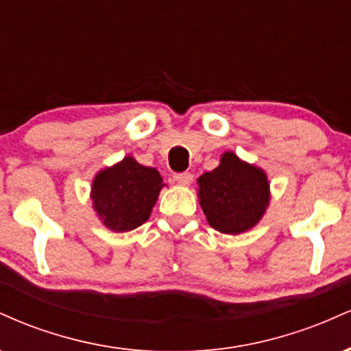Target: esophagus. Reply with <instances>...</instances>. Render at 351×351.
<instances>
[{"label":"esophagus","mask_w":351,"mask_h":351,"mask_svg":"<svg viewBox=\"0 0 351 351\" xmlns=\"http://www.w3.org/2000/svg\"><path fill=\"white\" fill-rule=\"evenodd\" d=\"M173 180H175L178 184H181V186H188V184H191L193 175H191V173H188V171L176 173V175L173 176Z\"/></svg>","instance_id":"esophagus-1"}]
</instances>
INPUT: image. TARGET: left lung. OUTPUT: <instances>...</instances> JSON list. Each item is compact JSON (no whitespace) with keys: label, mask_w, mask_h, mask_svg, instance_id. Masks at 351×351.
Segmentation results:
<instances>
[{"label":"left lung","mask_w":351,"mask_h":351,"mask_svg":"<svg viewBox=\"0 0 351 351\" xmlns=\"http://www.w3.org/2000/svg\"><path fill=\"white\" fill-rule=\"evenodd\" d=\"M198 199L209 226L223 234H241L263 219L271 183L263 168L224 152L215 170L198 178Z\"/></svg>","instance_id":"left-lung-1"}]
</instances>
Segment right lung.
<instances>
[{"label": "right lung", "instance_id": "add662e5", "mask_svg": "<svg viewBox=\"0 0 351 351\" xmlns=\"http://www.w3.org/2000/svg\"><path fill=\"white\" fill-rule=\"evenodd\" d=\"M163 186L158 170L143 167L134 156H125L94 176L92 208L107 229L128 232L148 221Z\"/></svg>", "mask_w": 351, "mask_h": 351}]
</instances>
